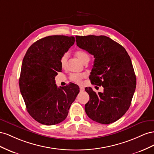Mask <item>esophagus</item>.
<instances>
[{
	"label": "esophagus",
	"instance_id": "esophagus-1",
	"mask_svg": "<svg viewBox=\"0 0 154 154\" xmlns=\"http://www.w3.org/2000/svg\"><path fill=\"white\" fill-rule=\"evenodd\" d=\"M80 91H85V88H83V87H82V86H80Z\"/></svg>",
	"mask_w": 154,
	"mask_h": 154
}]
</instances>
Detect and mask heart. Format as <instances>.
<instances>
[{
	"label": "heart",
	"instance_id": "b5f03b06",
	"mask_svg": "<svg viewBox=\"0 0 154 154\" xmlns=\"http://www.w3.org/2000/svg\"><path fill=\"white\" fill-rule=\"evenodd\" d=\"M75 55L79 59L82 63H84L86 61H89L90 57L88 54V53L86 52L84 50H78L75 52ZM68 59V53H65L60 59V64L61 66L63 68H65L67 65ZM86 76L85 73H71L69 75V79L72 81L77 83V84H80L82 81V79Z\"/></svg>",
	"mask_w": 154,
	"mask_h": 154
}]
</instances>
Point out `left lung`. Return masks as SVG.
I'll return each mask as SVG.
<instances>
[{"label": "left lung", "mask_w": 154, "mask_h": 154, "mask_svg": "<svg viewBox=\"0 0 154 154\" xmlns=\"http://www.w3.org/2000/svg\"><path fill=\"white\" fill-rule=\"evenodd\" d=\"M77 46L93 55L91 83L104 88L96 94L85 90L90 100L85 112L91 119L108 125L123 116L130 106L136 87V77L130 57L121 45L106 36H76Z\"/></svg>", "instance_id": "left-lung-1"}]
</instances>
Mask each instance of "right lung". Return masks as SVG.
<instances>
[{"mask_svg":"<svg viewBox=\"0 0 154 154\" xmlns=\"http://www.w3.org/2000/svg\"><path fill=\"white\" fill-rule=\"evenodd\" d=\"M74 37L51 35L35 42L26 51L19 79L20 93L29 115L39 123L59 124L79 93L73 83L58 88L55 77L62 72L60 59L73 45Z\"/></svg>","mask_w":154,"mask_h":154,"instance_id":"1","label":"right lung"}]
</instances>
